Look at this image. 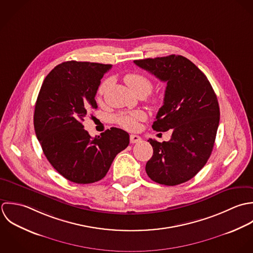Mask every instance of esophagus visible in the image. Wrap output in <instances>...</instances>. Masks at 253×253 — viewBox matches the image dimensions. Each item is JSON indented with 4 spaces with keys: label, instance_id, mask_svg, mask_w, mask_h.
Wrapping results in <instances>:
<instances>
[{
    "label": "esophagus",
    "instance_id": "1",
    "mask_svg": "<svg viewBox=\"0 0 253 253\" xmlns=\"http://www.w3.org/2000/svg\"><path fill=\"white\" fill-rule=\"evenodd\" d=\"M142 142V138L140 136H137V135H131L130 136V143L131 144H137V143H140Z\"/></svg>",
    "mask_w": 253,
    "mask_h": 253
}]
</instances>
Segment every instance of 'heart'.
<instances>
[{"label":"heart","mask_w":253,"mask_h":253,"mask_svg":"<svg viewBox=\"0 0 253 253\" xmlns=\"http://www.w3.org/2000/svg\"><path fill=\"white\" fill-rule=\"evenodd\" d=\"M124 81L125 83L129 86V88L138 96L144 95L147 96L151 93V91L153 88V83L152 80L148 77L145 74L142 73H127L124 76ZM110 85V80L106 79L101 82L99 89H98V95L99 97H101L107 88ZM153 104H157L161 101V97L160 96H153L151 99ZM146 119V114L143 111H134L131 113H123L120 114L116 117V122L123 127L126 130H135L138 127L139 121H143Z\"/></svg>","instance_id":"b5f03b06"}]
</instances>
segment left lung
Listing matches in <instances>:
<instances>
[{
	"label": "left lung",
	"mask_w": 253,
	"mask_h": 253,
	"mask_svg": "<svg viewBox=\"0 0 253 253\" xmlns=\"http://www.w3.org/2000/svg\"><path fill=\"white\" fill-rule=\"evenodd\" d=\"M166 82L163 105L152 129H172L169 142L150 139L153 149L146 171L152 181L176 186L195 177L213 150L220 120L216 94L202 70L183 55L134 60Z\"/></svg>",
	"instance_id": "left-lung-1"
}]
</instances>
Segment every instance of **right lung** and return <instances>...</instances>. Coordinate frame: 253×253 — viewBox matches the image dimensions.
<instances>
[{
    "label": "right lung",
    "mask_w": 253,
    "mask_h": 253,
    "mask_svg": "<svg viewBox=\"0 0 253 253\" xmlns=\"http://www.w3.org/2000/svg\"><path fill=\"white\" fill-rule=\"evenodd\" d=\"M110 64L65 61L46 76L34 111V128L44 154L65 179L76 184L101 180L114 157L129 145V134L112 127L92 138L82 122L92 108Z\"/></svg>",
    "instance_id": "obj_1"
}]
</instances>
